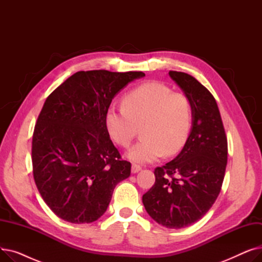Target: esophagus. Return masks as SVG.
Here are the masks:
<instances>
[{"label": "esophagus", "mask_w": 262, "mask_h": 262, "mask_svg": "<svg viewBox=\"0 0 262 262\" xmlns=\"http://www.w3.org/2000/svg\"><path fill=\"white\" fill-rule=\"evenodd\" d=\"M141 170V166H139V164H136V163H133L132 164V173H138L139 171Z\"/></svg>", "instance_id": "1"}]
</instances>
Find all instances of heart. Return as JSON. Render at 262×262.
Instances as JSON below:
<instances>
[{
	"label": "heart",
	"instance_id": "obj_1",
	"mask_svg": "<svg viewBox=\"0 0 262 262\" xmlns=\"http://www.w3.org/2000/svg\"><path fill=\"white\" fill-rule=\"evenodd\" d=\"M192 106L183 92L160 82H145L129 91L123 107H109L106 126L112 139L128 147L141 127L142 139L134 145L127 157L135 162H152L174 155L185 145L191 128Z\"/></svg>",
	"mask_w": 262,
	"mask_h": 262
}]
</instances>
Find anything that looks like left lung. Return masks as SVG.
I'll use <instances>...</instances> for the list:
<instances>
[{"mask_svg":"<svg viewBox=\"0 0 262 262\" xmlns=\"http://www.w3.org/2000/svg\"><path fill=\"white\" fill-rule=\"evenodd\" d=\"M169 75L191 102L192 127L182 152L155 169V184L142 202L158 224L178 229L199 221L215 202L227 164V138L209 90L187 73Z\"/></svg>","mask_w":262,"mask_h":262,"instance_id":"left-lung-1","label":"left lung"}]
</instances>
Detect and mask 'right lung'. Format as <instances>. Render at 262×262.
Instances as JSON below:
<instances>
[{
    "label": "right lung",
    "mask_w": 262,
    "mask_h": 262,
    "mask_svg": "<svg viewBox=\"0 0 262 262\" xmlns=\"http://www.w3.org/2000/svg\"><path fill=\"white\" fill-rule=\"evenodd\" d=\"M143 72L79 71L45 102L32 142L33 174L50 209L74 224L101 217L130 162L109 138L106 114L116 94Z\"/></svg>",
    "instance_id": "right-lung-1"
}]
</instances>
